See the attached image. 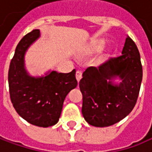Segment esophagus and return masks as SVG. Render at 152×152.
I'll use <instances>...</instances> for the list:
<instances>
[{
	"label": "esophagus",
	"mask_w": 152,
	"mask_h": 152,
	"mask_svg": "<svg viewBox=\"0 0 152 152\" xmlns=\"http://www.w3.org/2000/svg\"><path fill=\"white\" fill-rule=\"evenodd\" d=\"M81 78H82V72L81 71L78 70L77 72H76V79H77V80H78V81H80Z\"/></svg>",
	"instance_id": "esophagus-1"
}]
</instances>
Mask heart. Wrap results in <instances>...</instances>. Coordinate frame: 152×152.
Masks as SVG:
<instances>
[{
    "instance_id": "obj_1",
    "label": "heart",
    "mask_w": 152,
    "mask_h": 152,
    "mask_svg": "<svg viewBox=\"0 0 152 152\" xmlns=\"http://www.w3.org/2000/svg\"><path fill=\"white\" fill-rule=\"evenodd\" d=\"M101 48H102V44H101V43H99V44H97V45L95 46V49H96V50H99Z\"/></svg>"
}]
</instances>
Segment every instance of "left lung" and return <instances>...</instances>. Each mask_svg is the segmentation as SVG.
Here are the masks:
<instances>
[{"instance_id":"left-lung-1","label":"left lung","mask_w":152,"mask_h":152,"mask_svg":"<svg viewBox=\"0 0 152 152\" xmlns=\"http://www.w3.org/2000/svg\"><path fill=\"white\" fill-rule=\"evenodd\" d=\"M82 76L79 85L86 121L96 127L119 122L134 108L142 82V64L135 42L127 36L120 56L86 68ZM118 77L122 82L114 85L111 80Z\"/></svg>"}]
</instances>
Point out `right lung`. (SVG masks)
I'll return each instance as SVG.
<instances>
[{
    "label": "right lung",
    "mask_w": 152,
    "mask_h": 152,
    "mask_svg": "<svg viewBox=\"0 0 152 152\" xmlns=\"http://www.w3.org/2000/svg\"><path fill=\"white\" fill-rule=\"evenodd\" d=\"M39 37L34 29L20 39L8 70V86L11 102L17 113L28 123L39 127L57 124L64 100L78 82L75 69L68 73L51 72L45 77L28 75L24 66L25 53Z\"/></svg>",
    "instance_id": "obj_1"
}]
</instances>
